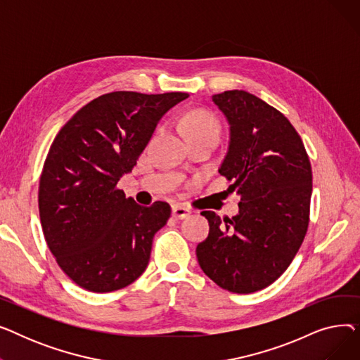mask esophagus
I'll use <instances>...</instances> for the list:
<instances>
[{
	"label": "esophagus",
	"instance_id": "34e87169",
	"mask_svg": "<svg viewBox=\"0 0 360 360\" xmlns=\"http://www.w3.org/2000/svg\"><path fill=\"white\" fill-rule=\"evenodd\" d=\"M190 214H191V210L186 209V207H184L181 204H175L172 207V216L175 219H185V217H188Z\"/></svg>",
	"mask_w": 360,
	"mask_h": 360
}]
</instances>
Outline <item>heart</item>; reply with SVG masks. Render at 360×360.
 <instances>
[{"label":"heart","instance_id":"obj_1","mask_svg":"<svg viewBox=\"0 0 360 360\" xmlns=\"http://www.w3.org/2000/svg\"><path fill=\"white\" fill-rule=\"evenodd\" d=\"M184 127L188 137L214 134L219 136V125L213 118L205 115L202 112H190L184 118Z\"/></svg>","mask_w":360,"mask_h":360}]
</instances>
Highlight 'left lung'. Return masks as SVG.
Segmentation results:
<instances>
[{"mask_svg":"<svg viewBox=\"0 0 360 360\" xmlns=\"http://www.w3.org/2000/svg\"><path fill=\"white\" fill-rule=\"evenodd\" d=\"M229 125V146L219 167L240 197L239 213L223 220L202 212L209 236L197 245L201 270L220 288L252 293L270 286L299 251L308 231L312 170L289 120L255 94H213Z\"/></svg>","mask_w":360,"mask_h":360,"instance_id":"left-lung-1","label":"left lung"}]
</instances>
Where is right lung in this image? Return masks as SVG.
Here are the masks:
<instances>
[{"mask_svg":"<svg viewBox=\"0 0 360 360\" xmlns=\"http://www.w3.org/2000/svg\"><path fill=\"white\" fill-rule=\"evenodd\" d=\"M188 96L106 93L56 134L41 175L39 214L48 248L75 285L106 293L144 273L170 205H140L117 184L136 166L165 113Z\"/></svg>","mask_w":360,"mask_h":360,"instance_id":"add662e5","label":"right lung"}]
</instances>
